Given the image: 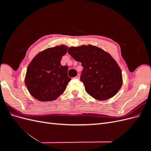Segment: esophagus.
<instances>
[{"instance_id":"obj_1","label":"esophagus","mask_w":151,"mask_h":151,"mask_svg":"<svg viewBox=\"0 0 151 151\" xmlns=\"http://www.w3.org/2000/svg\"><path fill=\"white\" fill-rule=\"evenodd\" d=\"M75 79H79V78H80V75L79 74H77V76H76L75 77H74Z\"/></svg>"}]
</instances>
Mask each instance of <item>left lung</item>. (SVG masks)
Returning <instances> with one entry per match:
<instances>
[{"label": "left lung", "instance_id": "obj_1", "mask_svg": "<svg viewBox=\"0 0 151 151\" xmlns=\"http://www.w3.org/2000/svg\"><path fill=\"white\" fill-rule=\"evenodd\" d=\"M68 53L83 67L80 77L87 93L98 100L114 96L122 85L120 67L111 56L101 48L89 45L70 47Z\"/></svg>", "mask_w": 151, "mask_h": 151}]
</instances>
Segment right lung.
Returning a JSON list of instances; mask_svg holds the SVG:
<instances>
[{"label":"right lung","instance_id":"obj_1","mask_svg":"<svg viewBox=\"0 0 151 151\" xmlns=\"http://www.w3.org/2000/svg\"><path fill=\"white\" fill-rule=\"evenodd\" d=\"M67 47L61 45L39 53L27 68L25 84L31 96L41 101H53L65 90L71 80L68 67L60 61Z\"/></svg>","mask_w":151,"mask_h":151}]
</instances>
